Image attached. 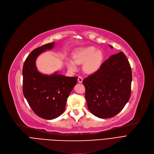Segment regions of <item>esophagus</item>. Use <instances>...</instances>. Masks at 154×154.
I'll list each match as a JSON object with an SVG mask.
<instances>
[{"instance_id":"obj_1","label":"esophagus","mask_w":154,"mask_h":154,"mask_svg":"<svg viewBox=\"0 0 154 154\" xmlns=\"http://www.w3.org/2000/svg\"><path fill=\"white\" fill-rule=\"evenodd\" d=\"M77 80H78V82H79V83H82V81H83V79H82V77L79 76V77H78V79H77Z\"/></svg>"}]
</instances>
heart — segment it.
Returning a JSON list of instances; mask_svg holds the SVG:
<instances>
[{"label":"heart","mask_w":154,"mask_h":154,"mask_svg":"<svg viewBox=\"0 0 154 154\" xmlns=\"http://www.w3.org/2000/svg\"><path fill=\"white\" fill-rule=\"evenodd\" d=\"M74 60H68L69 68L75 71L77 69V63H83L84 70L88 74H92L101 67L104 56L101 51H97L94 47L91 46L80 48L74 54Z\"/></svg>","instance_id":"obj_1"}]
</instances>
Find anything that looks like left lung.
Masks as SVG:
<instances>
[{
  "instance_id": "8db88e82",
  "label": "left lung",
  "mask_w": 154,
  "mask_h": 154,
  "mask_svg": "<svg viewBox=\"0 0 154 154\" xmlns=\"http://www.w3.org/2000/svg\"><path fill=\"white\" fill-rule=\"evenodd\" d=\"M132 79L125 55L120 52L111 55L97 71L83 80L88 109L101 119L116 116L131 97Z\"/></svg>"
}]
</instances>
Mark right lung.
Instances as JSON below:
<instances>
[{"label": "right lung", "instance_id": "obj_1", "mask_svg": "<svg viewBox=\"0 0 154 154\" xmlns=\"http://www.w3.org/2000/svg\"><path fill=\"white\" fill-rule=\"evenodd\" d=\"M54 46V42H52L35 48L28 55L22 69L23 95L35 114L47 120L58 117L64 112L68 97L78 78L64 76L57 72L44 75L37 70V57Z\"/></svg>", "mask_w": 154, "mask_h": 154}]
</instances>
